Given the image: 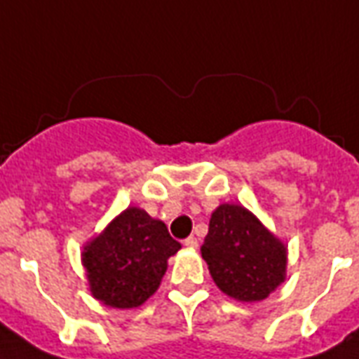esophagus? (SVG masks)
I'll return each mask as SVG.
<instances>
[{"label":"esophagus","instance_id":"esophagus-1","mask_svg":"<svg viewBox=\"0 0 359 359\" xmlns=\"http://www.w3.org/2000/svg\"><path fill=\"white\" fill-rule=\"evenodd\" d=\"M183 245H185L187 248H197L198 247L197 237H187V239L183 241Z\"/></svg>","mask_w":359,"mask_h":359}]
</instances>
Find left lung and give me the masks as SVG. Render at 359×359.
I'll return each instance as SVG.
<instances>
[{"instance_id":"obj_1","label":"left lung","mask_w":359,"mask_h":359,"mask_svg":"<svg viewBox=\"0 0 359 359\" xmlns=\"http://www.w3.org/2000/svg\"><path fill=\"white\" fill-rule=\"evenodd\" d=\"M214 283L239 302H258L285 281L287 247L252 212L219 205L201 247Z\"/></svg>"}]
</instances>
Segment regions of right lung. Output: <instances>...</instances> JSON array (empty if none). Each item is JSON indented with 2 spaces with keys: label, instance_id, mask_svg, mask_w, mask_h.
Returning a JSON list of instances; mask_svg holds the SVG:
<instances>
[{
  "label": "right lung",
  "instance_id": "add662e5",
  "mask_svg": "<svg viewBox=\"0 0 359 359\" xmlns=\"http://www.w3.org/2000/svg\"><path fill=\"white\" fill-rule=\"evenodd\" d=\"M180 248L164 222L137 206L126 208L83 247L91 294L111 308H137L156 292L168 258Z\"/></svg>",
  "mask_w": 359,
  "mask_h": 359
}]
</instances>
